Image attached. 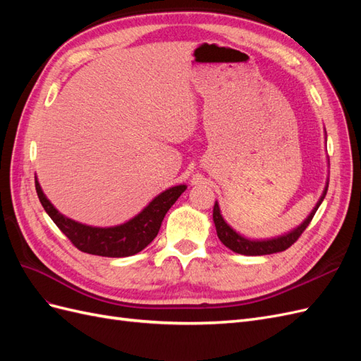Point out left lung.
<instances>
[{"instance_id":"1","label":"left lung","mask_w":361,"mask_h":361,"mask_svg":"<svg viewBox=\"0 0 361 361\" xmlns=\"http://www.w3.org/2000/svg\"><path fill=\"white\" fill-rule=\"evenodd\" d=\"M326 190H329V182H326L321 199L313 207V211L297 228H293V231L288 232L286 235L271 238V239H248L243 235H239L236 231H233V228L224 221V218L220 211V206H218V202H215L212 216H214V223H215V228H216V235L227 248H231L232 251H235V253H239V255L262 256V255H272V253H279V251H285L295 241H297V239L301 236V233L305 231V228H307L313 215L316 214V211H318L319 204L325 199Z\"/></svg>"}]
</instances>
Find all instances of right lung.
<instances>
[{"mask_svg":"<svg viewBox=\"0 0 361 361\" xmlns=\"http://www.w3.org/2000/svg\"><path fill=\"white\" fill-rule=\"evenodd\" d=\"M187 185H176L152 200L143 211L129 221L113 227H93L60 214L43 194L36 178V191L43 209L66 235L71 243L84 253L104 257H128L146 248L159 232L161 223L167 211L176 202Z\"/></svg>","mask_w":361,"mask_h":361,"instance_id":"obj_1","label":"right lung"}]
</instances>
